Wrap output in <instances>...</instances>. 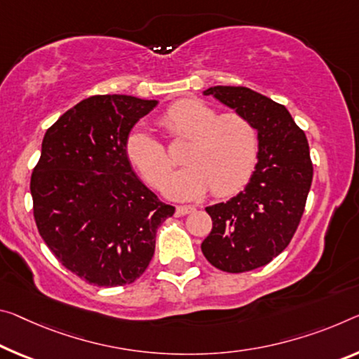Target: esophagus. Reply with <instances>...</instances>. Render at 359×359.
Returning a JSON list of instances; mask_svg holds the SVG:
<instances>
[{
    "mask_svg": "<svg viewBox=\"0 0 359 359\" xmlns=\"http://www.w3.org/2000/svg\"><path fill=\"white\" fill-rule=\"evenodd\" d=\"M193 210H195V208L193 206H177L175 208V214L179 215H187V214H190V212H193Z\"/></svg>",
    "mask_w": 359,
    "mask_h": 359,
    "instance_id": "34e87169",
    "label": "esophagus"
}]
</instances>
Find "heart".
<instances>
[{
  "mask_svg": "<svg viewBox=\"0 0 359 359\" xmlns=\"http://www.w3.org/2000/svg\"><path fill=\"white\" fill-rule=\"evenodd\" d=\"M174 140H189L182 159L187 164L164 180L174 166L161 142L149 130H130L124 151L133 168L150 185L159 187L172 200L187 201L203 196L209 189L215 196H229L246 184L259 158V134L240 113L219 115L200 100H180L159 119Z\"/></svg>",
  "mask_w": 359,
  "mask_h": 359,
  "instance_id": "heart-1",
  "label": "heart"
}]
</instances>
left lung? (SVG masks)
<instances>
[{
	"label": "left lung",
	"mask_w": 359,
	"mask_h": 359,
	"mask_svg": "<svg viewBox=\"0 0 359 359\" xmlns=\"http://www.w3.org/2000/svg\"><path fill=\"white\" fill-rule=\"evenodd\" d=\"M203 94L246 116L259 134L251 180L226 203L206 208L212 230L201 244L215 269L251 271L280 255L300 224L313 179L309 142L286 107L252 89L214 86Z\"/></svg>",
	"instance_id": "left-lung-1"
}]
</instances>
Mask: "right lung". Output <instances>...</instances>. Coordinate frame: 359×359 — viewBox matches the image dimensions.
Masks as SVG:
<instances>
[{"label":"right lung","instance_id":"right-lung-1","mask_svg":"<svg viewBox=\"0 0 359 359\" xmlns=\"http://www.w3.org/2000/svg\"><path fill=\"white\" fill-rule=\"evenodd\" d=\"M158 100L93 95L44 134L30 191L38 231L62 265L95 286L134 283L175 208L130 168L124 142Z\"/></svg>","mask_w":359,"mask_h":359}]
</instances>
